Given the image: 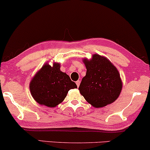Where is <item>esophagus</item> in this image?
<instances>
[{"label":"esophagus","instance_id":"34e87169","mask_svg":"<svg viewBox=\"0 0 150 150\" xmlns=\"http://www.w3.org/2000/svg\"><path fill=\"white\" fill-rule=\"evenodd\" d=\"M76 85H77V87H79V85H80V83H81V81H80L79 80V81H77L76 82Z\"/></svg>","mask_w":150,"mask_h":150}]
</instances>
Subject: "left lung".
Here are the masks:
<instances>
[{
  "mask_svg": "<svg viewBox=\"0 0 150 150\" xmlns=\"http://www.w3.org/2000/svg\"><path fill=\"white\" fill-rule=\"evenodd\" d=\"M83 61L87 72L79 87L81 95L95 108H103L115 101L122 89L117 69L98 54H94L90 61Z\"/></svg>",
  "mask_w": 150,
  "mask_h": 150,
  "instance_id": "8db88e82",
  "label": "left lung"
}]
</instances>
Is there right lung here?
I'll list each match as a JSON object with an SVG mask.
<instances>
[{
    "mask_svg": "<svg viewBox=\"0 0 150 150\" xmlns=\"http://www.w3.org/2000/svg\"><path fill=\"white\" fill-rule=\"evenodd\" d=\"M77 88L69 76L60 70V64L42 66L31 81L30 89L34 100L40 105L54 108L63 102L68 91Z\"/></svg>",
    "mask_w": 150,
    "mask_h": 150,
    "instance_id": "1",
    "label": "right lung"
}]
</instances>
